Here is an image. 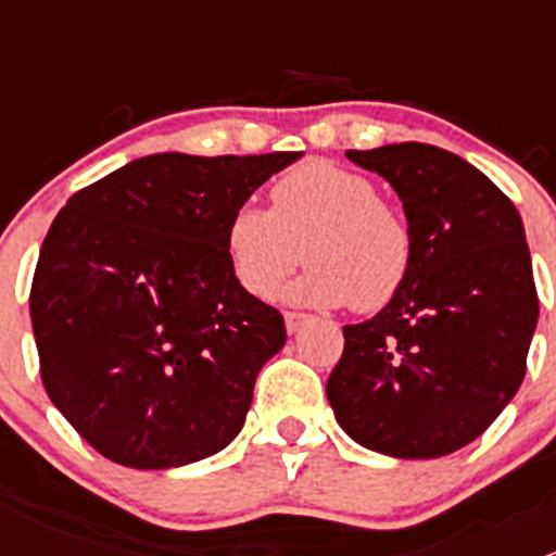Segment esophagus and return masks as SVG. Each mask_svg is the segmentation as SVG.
I'll return each mask as SVG.
<instances>
[{
	"instance_id": "obj_1",
	"label": "esophagus",
	"mask_w": 556,
	"mask_h": 556,
	"mask_svg": "<svg viewBox=\"0 0 556 556\" xmlns=\"http://www.w3.org/2000/svg\"><path fill=\"white\" fill-rule=\"evenodd\" d=\"M309 323V314L304 312H285V328H288V333H299L304 325Z\"/></svg>"
}]
</instances>
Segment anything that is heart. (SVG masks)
Instances as JSON below:
<instances>
[{
	"mask_svg": "<svg viewBox=\"0 0 556 556\" xmlns=\"http://www.w3.org/2000/svg\"><path fill=\"white\" fill-rule=\"evenodd\" d=\"M226 255L247 293L271 299L299 266L288 288L301 306L350 304L379 312L397 299L414 268V233L406 217L379 199L371 177L333 161H309L271 188V210L239 204L226 223Z\"/></svg>",
	"mask_w": 556,
	"mask_h": 556,
	"instance_id": "1",
	"label": "heart"
}]
</instances>
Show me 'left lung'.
Listing matches in <instances>:
<instances>
[{"mask_svg": "<svg viewBox=\"0 0 556 556\" xmlns=\"http://www.w3.org/2000/svg\"><path fill=\"white\" fill-rule=\"evenodd\" d=\"M401 195L414 233L406 288L344 325L325 392L352 441L433 459L479 439L517 395L538 323L517 206L468 161L422 142L346 150Z\"/></svg>", "mask_w": 556, "mask_h": 556, "instance_id": "left-lung-1", "label": "left lung"}]
</instances>
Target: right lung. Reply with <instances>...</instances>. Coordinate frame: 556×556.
<instances>
[{
    "mask_svg": "<svg viewBox=\"0 0 556 556\" xmlns=\"http://www.w3.org/2000/svg\"><path fill=\"white\" fill-rule=\"evenodd\" d=\"M301 153H155L77 190L31 282L39 374L106 459L161 470L226 450L285 319L250 295L226 223Z\"/></svg>",
    "mask_w": 556,
    "mask_h": 556,
    "instance_id": "add662e5",
    "label": "right lung"
}]
</instances>
